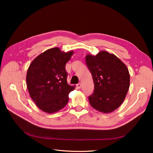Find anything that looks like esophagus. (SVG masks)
Wrapping results in <instances>:
<instances>
[{"mask_svg": "<svg viewBox=\"0 0 153 153\" xmlns=\"http://www.w3.org/2000/svg\"><path fill=\"white\" fill-rule=\"evenodd\" d=\"M82 84H81V83H79V84H78L77 85H76V87H77V88L78 89H81L82 88Z\"/></svg>", "mask_w": 153, "mask_h": 153, "instance_id": "obj_1", "label": "esophagus"}]
</instances>
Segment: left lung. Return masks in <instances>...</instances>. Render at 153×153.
I'll return each mask as SVG.
<instances>
[{
	"instance_id": "obj_1",
	"label": "left lung",
	"mask_w": 153,
	"mask_h": 153,
	"mask_svg": "<svg viewBox=\"0 0 153 153\" xmlns=\"http://www.w3.org/2000/svg\"><path fill=\"white\" fill-rule=\"evenodd\" d=\"M86 64L92 74L94 92L88 97L94 109L105 114L119 107L129 87V73L126 66L114 54L101 51L95 56L88 54Z\"/></svg>"
}]
</instances>
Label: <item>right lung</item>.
<instances>
[{
    "mask_svg": "<svg viewBox=\"0 0 153 153\" xmlns=\"http://www.w3.org/2000/svg\"><path fill=\"white\" fill-rule=\"evenodd\" d=\"M73 51L64 52L55 47L39 54L27 70L26 82L32 100L43 112L53 114L65 106L75 85L67 82L66 64Z\"/></svg>",
    "mask_w": 153,
    "mask_h": 153,
    "instance_id": "right-lung-1",
    "label": "right lung"
}]
</instances>
